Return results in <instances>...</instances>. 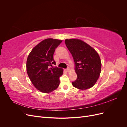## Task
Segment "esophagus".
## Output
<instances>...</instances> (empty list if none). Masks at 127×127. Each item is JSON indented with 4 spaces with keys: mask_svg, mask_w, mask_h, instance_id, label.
I'll return each instance as SVG.
<instances>
[{
    "mask_svg": "<svg viewBox=\"0 0 127 127\" xmlns=\"http://www.w3.org/2000/svg\"><path fill=\"white\" fill-rule=\"evenodd\" d=\"M66 71H67V72L70 71V69H69V68H67V69H66Z\"/></svg>",
    "mask_w": 127,
    "mask_h": 127,
    "instance_id": "obj_1",
    "label": "esophagus"
}]
</instances>
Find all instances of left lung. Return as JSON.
Instances as JSON below:
<instances>
[{
  "label": "left lung",
  "mask_w": 127,
  "mask_h": 127,
  "mask_svg": "<svg viewBox=\"0 0 127 127\" xmlns=\"http://www.w3.org/2000/svg\"><path fill=\"white\" fill-rule=\"evenodd\" d=\"M65 43L73 57L77 78L72 82L74 87L85 90L96 83L101 71V60L95 50L83 41L71 39Z\"/></svg>",
  "instance_id": "obj_1"
}]
</instances>
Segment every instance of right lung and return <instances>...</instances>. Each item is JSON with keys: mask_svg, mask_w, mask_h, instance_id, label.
<instances>
[{"mask_svg": "<svg viewBox=\"0 0 127 127\" xmlns=\"http://www.w3.org/2000/svg\"><path fill=\"white\" fill-rule=\"evenodd\" d=\"M62 40L47 39L41 41L30 52L26 60V71L35 87L43 93H50L58 87L61 68H50L56 64L53 60L55 49Z\"/></svg>", "mask_w": 127, "mask_h": 127, "instance_id": "right-lung-1", "label": "right lung"}]
</instances>
